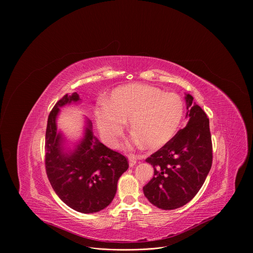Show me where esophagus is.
<instances>
[{
    "instance_id": "esophagus-1",
    "label": "esophagus",
    "mask_w": 253,
    "mask_h": 253,
    "mask_svg": "<svg viewBox=\"0 0 253 253\" xmlns=\"http://www.w3.org/2000/svg\"><path fill=\"white\" fill-rule=\"evenodd\" d=\"M128 159H129V166L130 167H133L137 163V156L134 155V154H130L128 156Z\"/></svg>"
}]
</instances>
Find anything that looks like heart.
I'll return each mask as SVG.
<instances>
[{
	"instance_id": "b5f03b06",
	"label": "heart",
	"mask_w": 253,
	"mask_h": 253,
	"mask_svg": "<svg viewBox=\"0 0 253 253\" xmlns=\"http://www.w3.org/2000/svg\"><path fill=\"white\" fill-rule=\"evenodd\" d=\"M184 112L182 98L176 93L133 84L116 89L110 102H102L96 109L100 133L107 144L117 146L126 120L135 133L134 143L144 142L150 148L167 143L177 131Z\"/></svg>"
}]
</instances>
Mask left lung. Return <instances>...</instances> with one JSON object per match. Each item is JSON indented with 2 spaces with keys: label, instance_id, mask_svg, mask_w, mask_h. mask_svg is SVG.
Instances as JSON below:
<instances>
[{
  "label": "left lung",
  "instance_id": "left-lung-1",
  "mask_svg": "<svg viewBox=\"0 0 253 253\" xmlns=\"http://www.w3.org/2000/svg\"><path fill=\"white\" fill-rule=\"evenodd\" d=\"M187 125L146 161L154 175L143 187L147 199L158 208L176 209L188 203L200 190L212 165L209 119L189 94Z\"/></svg>",
  "mask_w": 253,
  "mask_h": 253
}]
</instances>
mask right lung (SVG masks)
Segmentation results:
<instances>
[{"label":"right lung","instance_id":"1","mask_svg":"<svg viewBox=\"0 0 253 253\" xmlns=\"http://www.w3.org/2000/svg\"><path fill=\"white\" fill-rule=\"evenodd\" d=\"M75 92L65 94L51 110L45 137V167L49 181L59 198L82 213L98 212L109 205L117 191L119 177L128 169L126 156L105 146L92 133L89 121L84 139L71 155L64 154L57 133L59 107L77 102Z\"/></svg>","mask_w":253,"mask_h":253}]
</instances>
